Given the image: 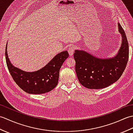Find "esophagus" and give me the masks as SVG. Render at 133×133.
I'll list each match as a JSON object with an SVG mask.
<instances>
[{
  "label": "esophagus",
  "instance_id": "1",
  "mask_svg": "<svg viewBox=\"0 0 133 133\" xmlns=\"http://www.w3.org/2000/svg\"><path fill=\"white\" fill-rule=\"evenodd\" d=\"M74 51H75V47L74 46H70L68 49V52L69 54V55L70 56L72 55L73 54L74 52Z\"/></svg>",
  "mask_w": 133,
  "mask_h": 133
}]
</instances>
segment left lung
<instances>
[{"instance_id": "left-lung-1", "label": "left lung", "mask_w": 133, "mask_h": 133, "mask_svg": "<svg viewBox=\"0 0 133 133\" xmlns=\"http://www.w3.org/2000/svg\"><path fill=\"white\" fill-rule=\"evenodd\" d=\"M122 44L117 54L111 58H99L83 50H75V71L79 83L90 89H103L117 82L122 75L129 59V43L118 23Z\"/></svg>"}]
</instances>
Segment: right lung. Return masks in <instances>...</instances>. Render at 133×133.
Segmentation results:
<instances>
[{
  "label": "right lung",
  "mask_w": 133,
  "mask_h": 133,
  "mask_svg": "<svg viewBox=\"0 0 133 133\" xmlns=\"http://www.w3.org/2000/svg\"><path fill=\"white\" fill-rule=\"evenodd\" d=\"M7 43L5 56L9 72L19 87L29 94H41L51 91L58 84L59 70L69 57L67 51L58 54L43 68L34 72H26L14 66L8 58Z\"/></svg>",
  "instance_id": "1"
}]
</instances>
